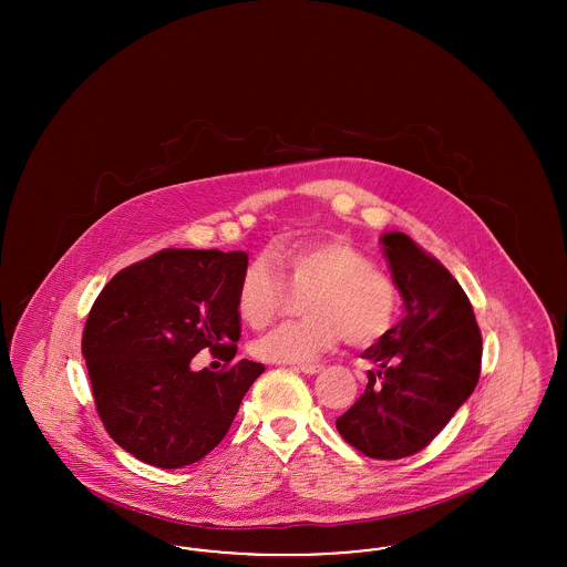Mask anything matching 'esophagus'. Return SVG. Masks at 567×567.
Segmentation results:
<instances>
[{
    "label": "esophagus",
    "instance_id": "1",
    "mask_svg": "<svg viewBox=\"0 0 567 567\" xmlns=\"http://www.w3.org/2000/svg\"><path fill=\"white\" fill-rule=\"evenodd\" d=\"M297 370L303 374H319L323 370V365L321 363H299Z\"/></svg>",
    "mask_w": 567,
    "mask_h": 567
}]
</instances>
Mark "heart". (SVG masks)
<instances>
[{
  "instance_id": "heart-1",
  "label": "heart",
  "mask_w": 567,
  "mask_h": 567,
  "mask_svg": "<svg viewBox=\"0 0 567 567\" xmlns=\"http://www.w3.org/2000/svg\"><path fill=\"white\" fill-rule=\"evenodd\" d=\"M287 285L306 297L303 323L282 324L250 344L252 357L270 363H303L333 349L342 336L351 347H370L395 323V282L342 236L291 244L271 255ZM278 270V271H279ZM277 271V272H278ZM268 259L243 271L236 308L244 323L261 329L285 303V282Z\"/></svg>"
}]
</instances>
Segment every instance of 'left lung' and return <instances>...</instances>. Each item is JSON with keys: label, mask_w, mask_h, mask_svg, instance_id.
I'll return each mask as SVG.
<instances>
[{"label": "left lung", "mask_w": 567, "mask_h": 567, "mask_svg": "<svg viewBox=\"0 0 567 567\" xmlns=\"http://www.w3.org/2000/svg\"><path fill=\"white\" fill-rule=\"evenodd\" d=\"M405 315L361 357L377 363L363 395L336 421L370 458H404L446 427L481 378L483 336L453 274L402 231L380 238Z\"/></svg>", "instance_id": "1"}]
</instances>
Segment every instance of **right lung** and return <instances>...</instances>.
I'll use <instances>...</instances> for the list:
<instances>
[{
	"instance_id": "1",
	"label": "right lung",
	"mask_w": 567,
	"mask_h": 567,
	"mask_svg": "<svg viewBox=\"0 0 567 567\" xmlns=\"http://www.w3.org/2000/svg\"><path fill=\"white\" fill-rule=\"evenodd\" d=\"M244 250L165 248L118 271L95 299L82 357L97 414L135 458L176 470L206 457L229 432L264 365L234 361L240 340ZM208 348L218 373L189 370Z\"/></svg>"
}]
</instances>
